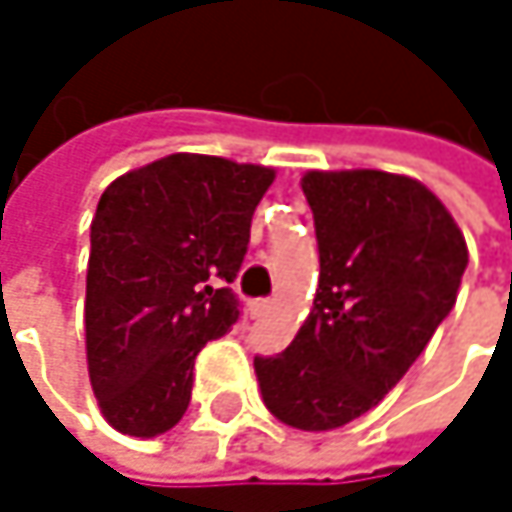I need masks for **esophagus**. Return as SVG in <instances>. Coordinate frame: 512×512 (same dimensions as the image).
<instances>
[{
  "instance_id": "1",
  "label": "esophagus",
  "mask_w": 512,
  "mask_h": 512,
  "mask_svg": "<svg viewBox=\"0 0 512 512\" xmlns=\"http://www.w3.org/2000/svg\"><path fill=\"white\" fill-rule=\"evenodd\" d=\"M272 308H275V302H269V299H260L252 305V317L255 320H263V317H269L272 314Z\"/></svg>"
}]
</instances>
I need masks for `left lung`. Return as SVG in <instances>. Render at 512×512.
I'll return each mask as SVG.
<instances>
[{
	"label": "left lung",
	"instance_id": "left-lung-1",
	"mask_svg": "<svg viewBox=\"0 0 512 512\" xmlns=\"http://www.w3.org/2000/svg\"><path fill=\"white\" fill-rule=\"evenodd\" d=\"M320 284L293 344L255 358L263 406L326 433L373 409L424 353L457 302L468 246L415 177L379 168L305 171Z\"/></svg>",
	"mask_w": 512,
	"mask_h": 512
}]
</instances>
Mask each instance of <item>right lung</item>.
<instances>
[{"label":"right lung","mask_w":512,"mask_h":512,"mask_svg":"<svg viewBox=\"0 0 512 512\" xmlns=\"http://www.w3.org/2000/svg\"><path fill=\"white\" fill-rule=\"evenodd\" d=\"M275 168L171 154L112 180L91 222L85 356L97 406L124 436L168 433L192 364L240 317L231 281Z\"/></svg>","instance_id":"add662e5"}]
</instances>
